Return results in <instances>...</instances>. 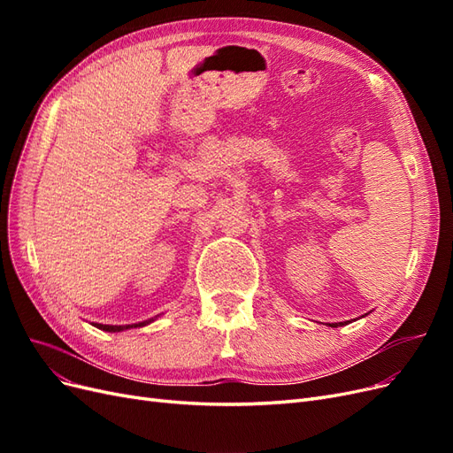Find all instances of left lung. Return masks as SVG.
Segmentation results:
<instances>
[{
  "mask_svg": "<svg viewBox=\"0 0 453 453\" xmlns=\"http://www.w3.org/2000/svg\"><path fill=\"white\" fill-rule=\"evenodd\" d=\"M348 323V321H346ZM342 325H344V323H334V325H331V326H342Z\"/></svg>",
  "mask_w": 453,
  "mask_h": 453,
  "instance_id": "left-lung-1",
  "label": "left lung"
}]
</instances>
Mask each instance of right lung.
<instances>
[{
  "label": "right lung",
  "mask_w": 453,
  "mask_h": 453,
  "mask_svg": "<svg viewBox=\"0 0 453 453\" xmlns=\"http://www.w3.org/2000/svg\"><path fill=\"white\" fill-rule=\"evenodd\" d=\"M150 321V319H149ZM149 321H143V323H135V325H100V323H96L94 326H98V328H102V331H107V333H119V331H125V328H130V326H143V325H147Z\"/></svg>",
  "instance_id": "obj_1"
}]
</instances>
